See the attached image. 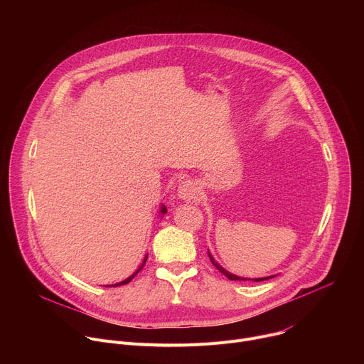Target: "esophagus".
Listing matches in <instances>:
<instances>
[{"mask_svg": "<svg viewBox=\"0 0 364 364\" xmlns=\"http://www.w3.org/2000/svg\"><path fill=\"white\" fill-rule=\"evenodd\" d=\"M177 193H178V197L183 198V200H186V201H194V200H197L198 196H200V190H198L197 184H196L194 181H191V180L183 181V183L178 186Z\"/></svg>", "mask_w": 364, "mask_h": 364, "instance_id": "1", "label": "esophagus"}]
</instances>
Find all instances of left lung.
<instances>
[{
	"label": "left lung",
	"instance_id": "left-lung-1",
	"mask_svg": "<svg viewBox=\"0 0 364 364\" xmlns=\"http://www.w3.org/2000/svg\"><path fill=\"white\" fill-rule=\"evenodd\" d=\"M210 259H212V264L225 275V277H228L230 281H246V278H240V277H236V275H233V274H229L228 271H225L216 261H215V259L212 257V255H210ZM264 279H269V278H262V279H253V281H264ZM250 281V279H249Z\"/></svg>",
	"mask_w": 364,
	"mask_h": 364
}]
</instances>
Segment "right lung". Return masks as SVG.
Returning <instances> with one entry per match:
<instances>
[{
    "label": "right lung",
    "instance_id": "obj_1",
    "mask_svg": "<svg viewBox=\"0 0 364 364\" xmlns=\"http://www.w3.org/2000/svg\"><path fill=\"white\" fill-rule=\"evenodd\" d=\"M161 213H167V209H166V207H164V205L161 207ZM146 257H148V256H145V259H144V264H142V265L139 267V269H138V271H136V272H135V274H134L132 277H129L128 279H125V281H122V282H119V284H117V285H114V287H118V285H125V284L131 282V281L134 279V277H135V275H136V274H138V272H139V271H141V269L144 268V265H145V262H146Z\"/></svg>",
    "mask_w": 364,
    "mask_h": 364
}]
</instances>
